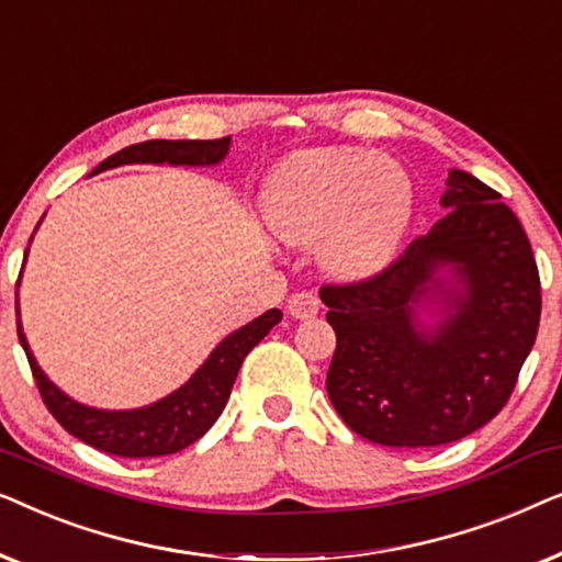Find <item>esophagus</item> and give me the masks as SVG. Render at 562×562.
Masks as SVG:
<instances>
[{"label": "esophagus", "instance_id": "esophagus-1", "mask_svg": "<svg viewBox=\"0 0 562 562\" xmlns=\"http://www.w3.org/2000/svg\"><path fill=\"white\" fill-rule=\"evenodd\" d=\"M286 310L294 319H312L319 312V296L312 294V291H299V294L289 299Z\"/></svg>", "mask_w": 562, "mask_h": 562}]
</instances>
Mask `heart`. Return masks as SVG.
<instances>
[{"label":"heart","mask_w":562,"mask_h":562,"mask_svg":"<svg viewBox=\"0 0 562 562\" xmlns=\"http://www.w3.org/2000/svg\"><path fill=\"white\" fill-rule=\"evenodd\" d=\"M414 189L394 158L363 148H310L266 183L263 212L286 245H317L327 271L366 279L394 258L409 227Z\"/></svg>","instance_id":"heart-1"}]
</instances>
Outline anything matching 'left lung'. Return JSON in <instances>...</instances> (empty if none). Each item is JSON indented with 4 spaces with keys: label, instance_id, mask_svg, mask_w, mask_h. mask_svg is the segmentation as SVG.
<instances>
[{
    "label": "left lung",
    "instance_id": "left-lung-1",
    "mask_svg": "<svg viewBox=\"0 0 562 562\" xmlns=\"http://www.w3.org/2000/svg\"><path fill=\"white\" fill-rule=\"evenodd\" d=\"M502 194L465 171L445 181L448 210L389 268L322 286L337 348L329 402L386 448H435L504 409L540 327V273ZM437 303L432 326L418 310Z\"/></svg>",
    "mask_w": 562,
    "mask_h": 562
}]
</instances>
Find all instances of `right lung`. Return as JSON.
<instances>
[{
	"instance_id": "add662e5",
	"label": "right lung",
	"mask_w": 562,
	"mask_h": 562,
	"mask_svg": "<svg viewBox=\"0 0 562 562\" xmlns=\"http://www.w3.org/2000/svg\"><path fill=\"white\" fill-rule=\"evenodd\" d=\"M229 150V137H220V140H145L130 148H122L106 160H102L94 171H106V168L130 166V164H168V166H217ZM33 240V237H30ZM27 256V252H25ZM20 283V281H18ZM281 322L279 310H268L260 314L248 325L235 329L227 335L212 356L196 368V373L156 404L140 406V409H125V412H110V409H94V406L79 404L76 398L66 396L30 350L27 337L22 333L20 325V310H18V337L22 350H25L30 371L37 383L45 406L58 425L79 437L81 442L91 445V448L110 452V456L120 458H158L171 456L189 448L196 442L206 429H210L217 417L225 409L229 391L240 371L243 360L271 329Z\"/></svg>"
}]
</instances>
